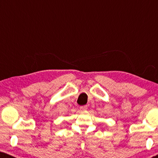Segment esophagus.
<instances>
[{"label":"esophagus","instance_id":"1","mask_svg":"<svg viewBox=\"0 0 158 158\" xmlns=\"http://www.w3.org/2000/svg\"><path fill=\"white\" fill-rule=\"evenodd\" d=\"M87 109H88L87 106H82L80 107V109H81V111H85V110H87Z\"/></svg>","mask_w":158,"mask_h":158}]
</instances>
